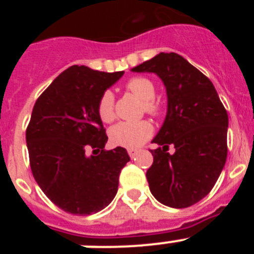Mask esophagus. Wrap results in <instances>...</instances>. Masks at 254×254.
<instances>
[{"label": "esophagus", "mask_w": 254, "mask_h": 254, "mask_svg": "<svg viewBox=\"0 0 254 254\" xmlns=\"http://www.w3.org/2000/svg\"><path fill=\"white\" fill-rule=\"evenodd\" d=\"M138 154V150H134V149H128V155L129 158H134L136 155Z\"/></svg>", "instance_id": "esophagus-1"}]
</instances>
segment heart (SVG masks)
Returning <instances> with one entry per match:
<instances>
[{"label": "heart", "mask_w": 254, "mask_h": 254, "mask_svg": "<svg viewBox=\"0 0 254 254\" xmlns=\"http://www.w3.org/2000/svg\"><path fill=\"white\" fill-rule=\"evenodd\" d=\"M126 89L129 93L142 100V111L150 116H159L161 112V105L155 100L156 87L154 82L143 76H136L129 78ZM96 113L100 121L109 123L116 118L114 112V95L111 90H105L100 95L96 105ZM154 133V127L149 121H137V122H121L113 126L109 129V140L114 146L136 149L146 142Z\"/></svg>", "instance_id": "b5f03b06"}]
</instances>
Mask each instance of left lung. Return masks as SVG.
<instances>
[{"label":"left lung","mask_w":254,"mask_h":254,"mask_svg":"<svg viewBox=\"0 0 254 254\" xmlns=\"http://www.w3.org/2000/svg\"><path fill=\"white\" fill-rule=\"evenodd\" d=\"M155 72L168 94V113L152 140L159 147L146 172L149 187L163 205L185 208L207 196L228 156V113L207 76L177 53H160L133 67ZM173 144L176 152H167Z\"/></svg>","instance_id":"1"}]
</instances>
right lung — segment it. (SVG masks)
Masks as SVG:
<instances>
[{
  "mask_svg": "<svg viewBox=\"0 0 254 254\" xmlns=\"http://www.w3.org/2000/svg\"><path fill=\"white\" fill-rule=\"evenodd\" d=\"M122 75L71 66L33 108L26 127L31 173L44 194L68 214H95L109 205L129 161L123 147L105 151L108 136L96 113L100 95Z\"/></svg>",
  "mask_w": 254,
  "mask_h": 254,
  "instance_id": "obj_1",
  "label": "right lung"
}]
</instances>
